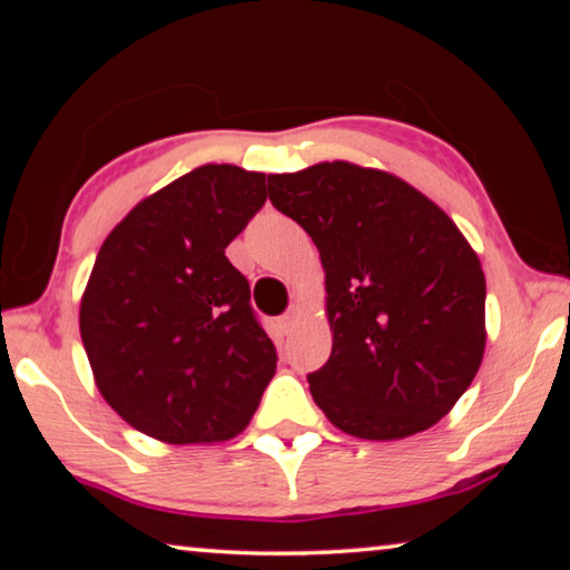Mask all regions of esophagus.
<instances>
[{
    "instance_id": "obj_1",
    "label": "esophagus",
    "mask_w": 570,
    "mask_h": 570,
    "mask_svg": "<svg viewBox=\"0 0 570 570\" xmlns=\"http://www.w3.org/2000/svg\"><path fill=\"white\" fill-rule=\"evenodd\" d=\"M298 316H302V308H298L296 304L292 306V308H288V312L286 314H282V316H278V326H282V330L284 332H292L294 330V324L298 322Z\"/></svg>"
}]
</instances>
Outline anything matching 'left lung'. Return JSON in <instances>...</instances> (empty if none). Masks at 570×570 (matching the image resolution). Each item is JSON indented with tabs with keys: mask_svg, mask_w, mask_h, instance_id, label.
Wrapping results in <instances>:
<instances>
[{
	"mask_svg": "<svg viewBox=\"0 0 570 570\" xmlns=\"http://www.w3.org/2000/svg\"><path fill=\"white\" fill-rule=\"evenodd\" d=\"M268 198L320 248L332 354L308 374L334 428L402 440L432 428L485 352V274L445 210L346 160L268 176Z\"/></svg>",
	"mask_w": 570,
	"mask_h": 570,
	"instance_id": "8db88e82",
	"label": "left lung"
}]
</instances>
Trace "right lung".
I'll return each mask as SVG.
<instances>
[{
  "label": "right lung",
  "mask_w": 570,
  "mask_h": 570,
  "mask_svg": "<svg viewBox=\"0 0 570 570\" xmlns=\"http://www.w3.org/2000/svg\"><path fill=\"white\" fill-rule=\"evenodd\" d=\"M266 176L200 166L110 230L80 302V334L105 402L170 445L246 430L276 372L226 246L266 204Z\"/></svg>",
  "instance_id": "1"
}]
</instances>
